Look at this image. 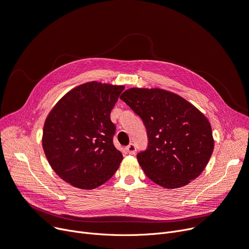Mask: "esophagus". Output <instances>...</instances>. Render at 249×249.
I'll return each instance as SVG.
<instances>
[{
  "label": "esophagus",
  "mask_w": 249,
  "mask_h": 249,
  "mask_svg": "<svg viewBox=\"0 0 249 249\" xmlns=\"http://www.w3.org/2000/svg\"><path fill=\"white\" fill-rule=\"evenodd\" d=\"M125 150H126V152L129 154V155H134V154H135L136 151H137V148H136V145H135V144L131 143L128 146H126Z\"/></svg>",
  "instance_id": "1"
}]
</instances>
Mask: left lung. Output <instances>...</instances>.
<instances>
[{
  "mask_svg": "<svg viewBox=\"0 0 249 249\" xmlns=\"http://www.w3.org/2000/svg\"><path fill=\"white\" fill-rule=\"evenodd\" d=\"M143 121L148 146L137 158L155 183L177 188L203 172L214 150L212 127L193 104L161 89L131 88L121 96Z\"/></svg>",
  "mask_w": 249,
  "mask_h": 249,
  "instance_id": "1",
  "label": "left lung"
}]
</instances>
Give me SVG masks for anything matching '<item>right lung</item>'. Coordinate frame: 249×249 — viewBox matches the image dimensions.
<instances>
[{
    "label": "right lung",
    "instance_id": "obj_1",
    "mask_svg": "<svg viewBox=\"0 0 249 249\" xmlns=\"http://www.w3.org/2000/svg\"><path fill=\"white\" fill-rule=\"evenodd\" d=\"M124 86L89 82L58 101L47 116L42 137L54 172L81 189H93L118 169L123 154L113 145L110 112Z\"/></svg>",
    "mask_w": 249,
    "mask_h": 249
}]
</instances>
